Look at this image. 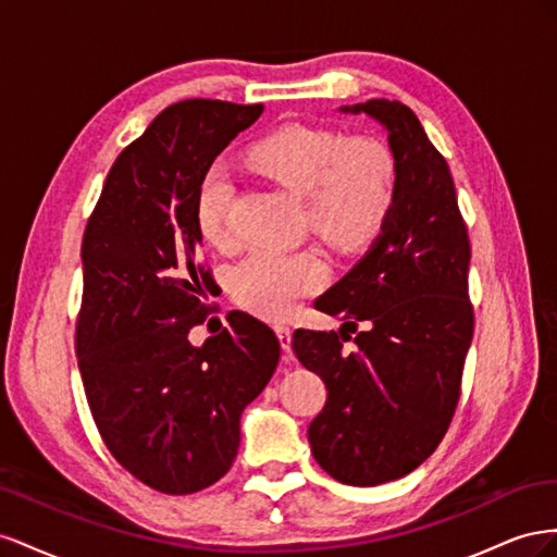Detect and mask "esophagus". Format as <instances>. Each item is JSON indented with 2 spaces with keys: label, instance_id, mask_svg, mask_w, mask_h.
I'll use <instances>...</instances> for the list:
<instances>
[{
  "label": "esophagus",
  "instance_id": "34e87169",
  "mask_svg": "<svg viewBox=\"0 0 557 557\" xmlns=\"http://www.w3.org/2000/svg\"><path fill=\"white\" fill-rule=\"evenodd\" d=\"M275 333H277L284 352H289V349H292V329L287 324H277ZM284 359H289V357H284Z\"/></svg>",
  "mask_w": 557,
  "mask_h": 557
}]
</instances>
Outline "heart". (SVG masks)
<instances>
[{"label":"heart","mask_w":557,"mask_h":557,"mask_svg":"<svg viewBox=\"0 0 557 557\" xmlns=\"http://www.w3.org/2000/svg\"><path fill=\"white\" fill-rule=\"evenodd\" d=\"M249 161L294 196H304L310 226L341 249L375 240L394 208L396 158L373 137H349L314 125H282L249 149ZM231 174L214 165L196 190V224L214 247L233 243ZM326 277L320 253L253 249L235 265L231 292L263 317L289 314Z\"/></svg>","instance_id":"obj_1"}]
</instances>
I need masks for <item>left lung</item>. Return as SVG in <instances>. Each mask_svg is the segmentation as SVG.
Returning <instances> with one entry per match:
<instances>
[{
  "mask_svg": "<svg viewBox=\"0 0 557 557\" xmlns=\"http://www.w3.org/2000/svg\"><path fill=\"white\" fill-rule=\"evenodd\" d=\"M387 128L396 158L394 208L371 251L314 308L341 331L296 329L298 361L326 385L308 426L312 455L333 479L371 487L418 469L446 436L473 338L471 245L446 158L396 100L343 107ZM359 323L368 326L356 337Z\"/></svg>",
  "mask_w": 557,
  "mask_h": 557,
  "instance_id": "1",
  "label": "left lung"
}]
</instances>
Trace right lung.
<instances>
[{"label":"right lung","instance_id":"right-lung-1","mask_svg":"<svg viewBox=\"0 0 557 557\" xmlns=\"http://www.w3.org/2000/svg\"><path fill=\"white\" fill-rule=\"evenodd\" d=\"M263 104L182 100L111 165L84 231V296L74 347L107 450L163 495H194L240 448V416L275 373L280 341L233 310L200 347L212 270L200 259L196 190Z\"/></svg>","mask_w":557,"mask_h":557}]
</instances>
